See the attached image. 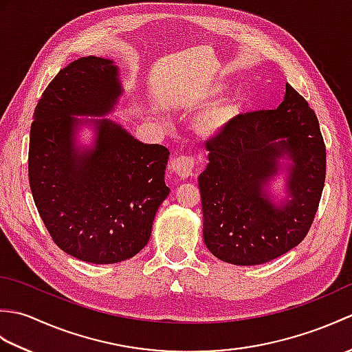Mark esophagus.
Listing matches in <instances>:
<instances>
[{"label":"esophagus","instance_id":"1","mask_svg":"<svg viewBox=\"0 0 352 352\" xmlns=\"http://www.w3.org/2000/svg\"><path fill=\"white\" fill-rule=\"evenodd\" d=\"M170 169L174 174L182 178V180H186V178H189L193 175V172L197 169V162L193 157L189 155H178L177 159L172 160L170 163Z\"/></svg>","mask_w":352,"mask_h":352}]
</instances>
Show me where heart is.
Returning a JSON list of instances; mask_svg holds the SVG:
<instances>
[{"label":"heart","instance_id":"obj_1","mask_svg":"<svg viewBox=\"0 0 352 352\" xmlns=\"http://www.w3.org/2000/svg\"><path fill=\"white\" fill-rule=\"evenodd\" d=\"M222 86L213 85L206 89L203 96L204 98H212V96L219 95ZM239 104L234 96H222L221 100L212 102L210 106L203 109L193 119V126L198 134L203 138L212 139L219 136V134L227 129L228 124L233 121L237 115Z\"/></svg>","mask_w":352,"mask_h":352}]
</instances>
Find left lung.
<instances>
[{"instance_id":"8db88e82","label":"left lung","mask_w":352,"mask_h":352,"mask_svg":"<svg viewBox=\"0 0 352 352\" xmlns=\"http://www.w3.org/2000/svg\"><path fill=\"white\" fill-rule=\"evenodd\" d=\"M198 177L207 250L231 265L267 263L309 233L325 183L318 118L290 85L275 110L239 115L206 144ZM285 177V197L270 184Z\"/></svg>"}]
</instances>
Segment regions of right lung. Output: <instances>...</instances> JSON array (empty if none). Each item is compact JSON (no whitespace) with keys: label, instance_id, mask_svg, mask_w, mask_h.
<instances>
[{"label":"right lung","instance_id":"add662e5","mask_svg":"<svg viewBox=\"0 0 352 352\" xmlns=\"http://www.w3.org/2000/svg\"><path fill=\"white\" fill-rule=\"evenodd\" d=\"M122 94L111 58L81 57L45 89L30 131L28 178L37 212L58 248L95 265L136 256L169 195V149L144 144L106 118ZM83 126L94 131L87 147L78 144Z\"/></svg>","mask_w":352,"mask_h":352}]
</instances>
